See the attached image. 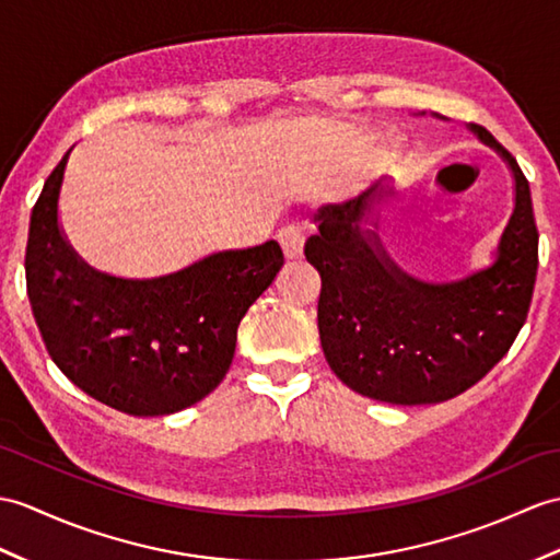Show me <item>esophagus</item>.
Instances as JSON below:
<instances>
[{"label":"esophagus","mask_w":560,"mask_h":560,"mask_svg":"<svg viewBox=\"0 0 560 560\" xmlns=\"http://www.w3.org/2000/svg\"><path fill=\"white\" fill-rule=\"evenodd\" d=\"M279 243H281V250L289 259H295L303 255V245H305V236H303V229L298 224H289L279 231Z\"/></svg>","instance_id":"obj_1"}]
</instances>
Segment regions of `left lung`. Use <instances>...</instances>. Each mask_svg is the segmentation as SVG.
Instances as JSON below:
<instances>
[{"label": "left lung", "instance_id": "8db88e82", "mask_svg": "<svg viewBox=\"0 0 560 560\" xmlns=\"http://www.w3.org/2000/svg\"><path fill=\"white\" fill-rule=\"evenodd\" d=\"M470 131L511 166L515 207L497 259L451 283H427L402 271L380 233L362 226L386 198L382 184L355 200L315 214L317 233L305 243L319 271L317 327L324 358L339 380L394 406H424L467 392L509 353L523 329L535 291L539 233L525 174L487 128Z\"/></svg>", "mask_w": 560, "mask_h": 560}]
</instances>
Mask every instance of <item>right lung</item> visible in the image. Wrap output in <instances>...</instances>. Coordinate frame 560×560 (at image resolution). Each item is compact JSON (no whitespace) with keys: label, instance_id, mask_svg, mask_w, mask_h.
Segmentation results:
<instances>
[{"label":"right lung","instance_id":"right-lung-1","mask_svg":"<svg viewBox=\"0 0 560 560\" xmlns=\"http://www.w3.org/2000/svg\"><path fill=\"white\" fill-rule=\"evenodd\" d=\"M69 152L33 207L25 248V285L47 353L114 410L136 418L184 410L226 376L241 319L283 265L279 243L214 253L160 279L102 275L59 226Z\"/></svg>","mask_w":560,"mask_h":560}]
</instances>
